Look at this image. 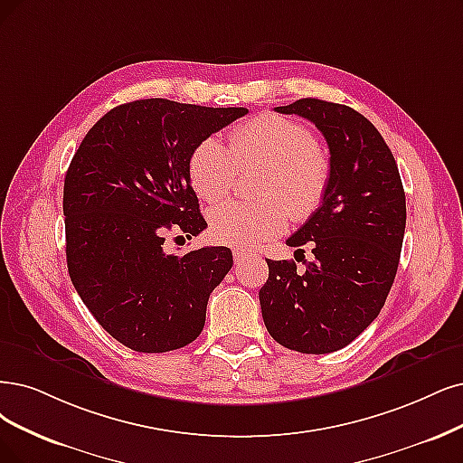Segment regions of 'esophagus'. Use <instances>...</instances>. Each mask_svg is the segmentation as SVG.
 I'll return each mask as SVG.
<instances>
[{
    "mask_svg": "<svg viewBox=\"0 0 463 463\" xmlns=\"http://www.w3.org/2000/svg\"><path fill=\"white\" fill-rule=\"evenodd\" d=\"M232 255H234V261H236V265H238L242 260L248 258V251L242 250V248H236V250H232Z\"/></svg>",
    "mask_w": 463,
    "mask_h": 463,
    "instance_id": "esophagus-1",
    "label": "esophagus"
}]
</instances>
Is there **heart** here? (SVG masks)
I'll return each mask as SVG.
<instances>
[{
	"instance_id": "obj_1",
	"label": "heart",
	"mask_w": 463,
	"mask_h": 463,
	"mask_svg": "<svg viewBox=\"0 0 463 463\" xmlns=\"http://www.w3.org/2000/svg\"><path fill=\"white\" fill-rule=\"evenodd\" d=\"M267 164L261 200H229L210 212V234L227 246L248 248L279 234L288 215L309 219L328 193L330 160L311 128L279 114L255 116L231 133V146L203 139L191 158V183L205 202L225 198L238 167Z\"/></svg>"
}]
</instances>
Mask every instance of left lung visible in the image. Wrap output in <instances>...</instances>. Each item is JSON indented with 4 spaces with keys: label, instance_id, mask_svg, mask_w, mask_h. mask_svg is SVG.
I'll return each instance as SVG.
<instances>
[{
    "label": "left lung",
    "instance_id": "1",
    "mask_svg": "<svg viewBox=\"0 0 463 463\" xmlns=\"http://www.w3.org/2000/svg\"><path fill=\"white\" fill-rule=\"evenodd\" d=\"M275 110L307 118L324 135L330 184L320 208L286 241L292 248L309 244L315 260L305 270L267 260L261 315L280 345L334 353L370 326L389 296L404 238V188L392 152L361 112L320 99Z\"/></svg>",
    "mask_w": 463,
    "mask_h": 463
}]
</instances>
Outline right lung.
Listing matches in <instances>:
<instances>
[{"label": "right lung", "instance_id": "add662e5", "mask_svg": "<svg viewBox=\"0 0 463 463\" xmlns=\"http://www.w3.org/2000/svg\"><path fill=\"white\" fill-rule=\"evenodd\" d=\"M244 114L167 99L126 102L88 131L66 171L68 275L100 326L137 353L194 341L210 294L232 267L225 246L179 258L164 251V236L208 227L191 184L193 152Z\"/></svg>", "mask_w": 463, "mask_h": 463}]
</instances>
